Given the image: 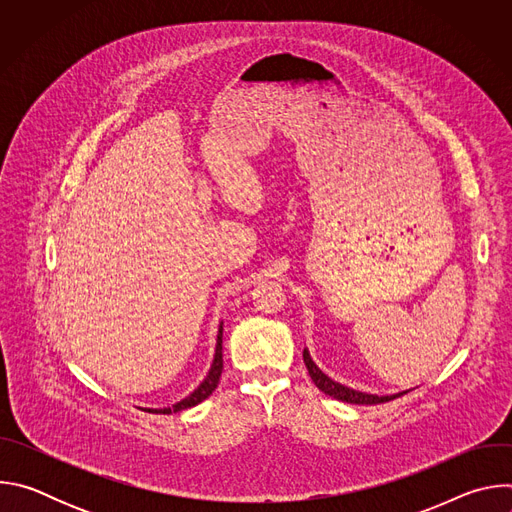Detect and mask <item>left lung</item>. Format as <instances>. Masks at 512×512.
Returning a JSON list of instances; mask_svg holds the SVG:
<instances>
[{"label": "left lung", "mask_w": 512, "mask_h": 512, "mask_svg": "<svg viewBox=\"0 0 512 512\" xmlns=\"http://www.w3.org/2000/svg\"><path fill=\"white\" fill-rule=\"evenodd\" d=\"M304 362H306L308 373H310L314 385H316L322 393H326V395H330V397H334V399H338V401H344V403H354V405H377V403H387V401H393V399H397V397L409 393V391H401V393H395V395H371V393L354 391V389H350V387H346V385H340V383H336L334 379H330L326 373L320 371L318 364L312 360L308 348H304Z\"/></svg>", "instance_id": "8db88e82"}]
</instances>
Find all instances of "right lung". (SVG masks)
<instances>
[{
    "instance_id": "add662e5",
    "label": "right lung",
    "mask_w": 512,
    "mask_h": 512,
    "mask_svg": "<svg viewBox=\"0 0 512 512\" xmlns=\"http://www.w3.org/2000/svg\"><path fill=\"white\" fill-rule=\"evenodd\" d=\"M221 373H223V322L221 326H218V334H216V348H214V358H212V364L208 369V375L204 377V381L188 395L184 397L182 401L174 403L172 407H164V409H145L150 413H178V411H184V409H190L198 403H202L204 399H208L212 395V391L216 389L218 385V379H221Z\"/></svg>"
}]
</instances>
